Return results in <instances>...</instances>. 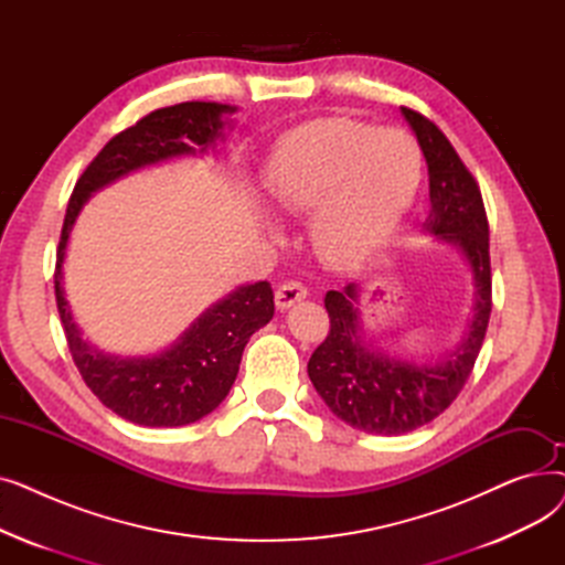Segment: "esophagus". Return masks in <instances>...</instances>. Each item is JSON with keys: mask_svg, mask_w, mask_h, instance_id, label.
I'll list each match as a JSON object with an SVG mask.
<instances>
[{"mask_svg": "<svg viewBox=\"0 0 565 565\" xmlns=\"http://www.w3.org/2000/svg\"><path fill=\"white\" fill-rule=\"evenodd\" d=\"M307 298V288L298 281H288V284H281L275 292V302H277V309L279 311H288L290 307H295L298 302H302Z\"/></svg>", "mask_w": 565, "mask_h": 565, "instance_id": "obj_1", "label": "esophagus"}]
</instances>
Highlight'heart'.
Returning <instances> with one entry per match:
<instances>
[{
  "label": "heart",
  "instance_id": "heart-1",
  "mask_svg": "<svg viewBox=\"0 0 565 565\" xmlns=\"http://www.w3.org/2000/svg\"><path fill=\"white\" fill-rule=\"evenodd\" d=\"M422 181L417 141L396 128L328 118L295 130L263 173L277 215L311 213L316 256L334 270L364 265L405 215Z\"/></svg>",
  "mask_w": 565,
  "mask_h": 565
}]
</instances>
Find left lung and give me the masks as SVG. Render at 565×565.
<instances>
[{"label":"left lung","mask_w":565,"mask_h":565,"mask_svg":"<svg viewBox=\"0 0 565 565\" xmlns=\"http://www.w3.org/2000/svg\"><path fill=\"white\" fill-rule=\"evenodd\" d=\"M401 114L428 167L430 211L424 231L460 252L471 273L473 305L454 350L435 362L394 358L377 350L360 313L362 284L324 295L330 334L309 360L316 392L341 422L371 435H403L430 424L447 409L477 362L492 311L488 217L481 190L451 141L419 111Z\"/></svg>","instance_id":"obj_1"}]
</instances>
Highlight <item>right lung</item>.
I'll return each mask as SVG.
<instances>
[{
  "label": "right lung",
  "instance_id": "right-lung-1",
  "mask_svg": "<svg viewBox=\"0 0 565 565\" xmlns=\"http://www.w3.org/2000/svg\"><path fill=\"white\" fill-rule=\"evenodd\" d=\"M235 105L181 103L156 109L105 143L68 201L56 252L54 292L73 362L86 387L118 417L148 428L188 426L220 407L231 392L249 337L275 316L267 281L237 286L213 302L167 348L151 354L105 352L82 337L64 290V260L86 201L132 171L185 156H205L233 128Z\"/></svg>",
  "mask_w": 565,
  "mask_h": 565
}]
</instances>
